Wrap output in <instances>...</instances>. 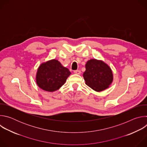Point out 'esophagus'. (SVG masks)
Masks as SVG:
<instances>
[{"label":"esophagus","instance_id":"1","mask_svg":"<svg viewBox=\"0 0 147 147\" xmlns=\"http://www.w3.org/2000/svg\"><path fill=\"white\" fill-rule=\"evenodd\" d=\"M74 73L75 74H81V71L79 70H77L74 71Z\"/></svg>","mask_w":147,"mask_h":147}]
</instances>
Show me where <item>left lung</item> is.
<instances>
[{
	"label": "left lung",
	"instance_id": "1",
	"mask_svg": "<svg viewBox=\"0 0 147 147\" xmlns=\"http://www.w3.org/2000/svg\"><path fill=\"white\" fill-rule=\"evenodd\" d=\"M83 77L86 85L95 91L100 92L109 87L113 81V73L110 67L102 60L91 59L86 65Z\"/></svg>",
	"mask_w": 147,
	"mask_h": 147
}]
</instances>
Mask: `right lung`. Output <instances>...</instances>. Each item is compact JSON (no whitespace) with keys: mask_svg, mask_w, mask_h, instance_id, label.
Returning a JSON list of instances; mask_svg holds the SVG:
<instances>
[{"mask_svg":"<svg viewBox=\"0 0 147 147\" xmlns=\"http://www.w3.org/2000/svg\"><path fill=\"white\" fill-rule=\"evenodd\" d=\"M71 74L69 70L55 59L42 63L38 69L36 82L38 86L46 91L53 92L65 84Z\"/></svg>","mask_w":147,"mask_h":147,"instance_id":"right-lung-1","label":"right lung"}]
</instances>
